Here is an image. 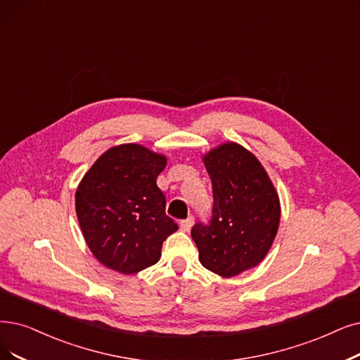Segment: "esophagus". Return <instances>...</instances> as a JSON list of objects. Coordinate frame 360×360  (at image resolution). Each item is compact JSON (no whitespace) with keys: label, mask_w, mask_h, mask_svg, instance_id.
<instances>
[{"label":"esophagus","mask_w":360,"mask_h":360,"mask_svg":"<svg viewBox=\"0 0 360 360\" xmlns=\"http://www.w3.org/2000/svg\"><path fill=\"white\" fill-rule=\"evenodd\" d=\"M192 224H193V217H188V219H184V220L180 221V229L183 230V232H189Z\"/></svg>","instance_id":"1"}]
</instances>
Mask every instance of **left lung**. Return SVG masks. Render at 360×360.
Instances as JSON below:
<instances>
[{
  "label": "left lung",
  "instance_id": "obj_1",
  "mask_svg": "<svg viewBox=\"0 0 360 360\" xmlns=\"http://www.w3.org/2000/svg\"><path fill=\"white\" fill-rule=\"evenodd\" d=\"M204 164L212 183V210L191 235L204 267L224 278L260 263L276 236L278 193L257 158L236 143L211 150Z\"/></svg>",
  "mask_w": 360,
  "mask_h": 360
}]
</instances>
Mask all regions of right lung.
Listing matches in <instances>:
<instances>
[{
	"instance_id": "obj_1",
	"label": "right lung",
	"mask_w": 360,
	"mask_h": 360,
	"mask_svg": "<svg viewBox=\"0 0 360 360\" xmlns=\"http://www.w3.org/2000/svg\"><path fill=\"white\" fill-rule=\"evenodd\" d=\"M165 164V156L140 145H121L100 156L79 183L78 221L89 248L106 267L131 275L153 266L162 242L179 229L156 184Z\"/></svg>"
}]
</instances>
